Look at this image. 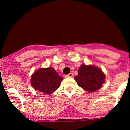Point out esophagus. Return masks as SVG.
I'll list each match as a JSON object with an SVG mask.
<instances>
[{"mask_svg": "<svg viewBox=\"0 0 130 130\" xmlns=\"http://www.w3.org/2000/svg\"><path fill=\"white\" fill-rule=\"evenodd\" d=\"M73 73H69V74H68V75H65V77H73Z\"/></svg>", "mask_w": 130, "mask_h": 130, "instance_id": "esophagus-1", "label": "esophagus"}]
</instances>
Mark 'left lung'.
<instances>
[{"label": "left lung", "mask_w": 130, "mask_h": 130, "mask_svg": "<svg viewBox=\"0 0 130 130\" xmlns=\"http://www.w3.org/2000/svg\"><path fill=\"white\" fill-rule=\"evenodd\" d=\"M105 75L96 66L82 65L79 68L78 76L75 77L78 86L89 92H93L105 82Z\"/></svg>", "instance_id": "1"}]
</instances>
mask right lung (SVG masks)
<instances>
[{
	"mask_svg": "<svg viewBox=\"0 0 130 130\" xmlns=\"http://www.w3.org/2000/svg\"><path fill=\"white\" fill-rule=\"evenodd\" d=\"M62 80L53 68H40L32 75L31 84L36 91L50 95L59 87Z\"/></svg>",
	"mask_w": 130,
	"mask_h": 130,
	"instance_id": "right-lung-1",
	"label": "right lung"
}]
</instances>
